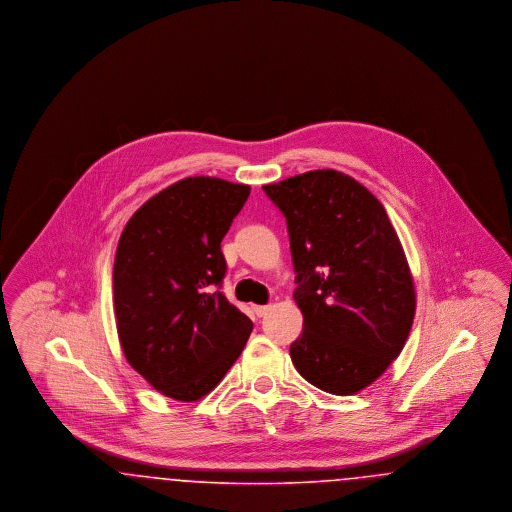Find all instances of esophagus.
Returning a JSON list of instances; mask_svg holds the SVG:
<instances>
[{"label": "esophagus", "instance_id": "1", "mask_svg": "<svg viewBox=\"0 0 512 512\" xmlns=\"http://www.w3.org/2000/svg\"><path fill=\"white\" fill-rule=\"evenodd\" d=\"M268 311H270L268 305H255V307H253V315H255V317H265Z\"/></svg>", "mask_w": 512, "mask_h": 512}]
</instances>
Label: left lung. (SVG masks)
I'll return each instance as SVG.
<instances>
[{
    "mask_svg": "<svg viewBox=\"0 0 512 512\" xmlns=\"http://www.w3.org/2000/svg\"><path fill=\"white\" fill-rule=\"evenodd\" d=\"M288 224L303 332L297 372L334 395L365 390L399 357L416 311L413 274L384 205L343 172L263 186Z\"/></svg>",
    "mask_w": 512,
    "mask_h": 512,
    "instance_id": "left-lung-1",
    "label": "left lung"
}]
</instances>
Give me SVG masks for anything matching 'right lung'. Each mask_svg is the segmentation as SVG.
Segmentation results:
<instances>
[{
  "mask_svg": "<svg viewBox=\"0 0 512 512\" xmlns=\"http://www.w3.org/2000/svg\"><path fill=\"white\" fill-rule=\"evenodd\" d=\"M251 188L190 176L153 195L122 230L113 299L122 353L176 401L213 390L244 351L253 322L220 292V242Z\"/></svg>",
  "mask_w": 512,
  "mask_h": 512,
  "instance_id": "add662e5",
  "label": "right lung"
}]
</instances>
